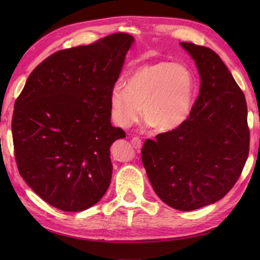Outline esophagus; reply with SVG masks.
I'll return each mask as SVG.
<instances>
[{"instance_id":"obj_1","label":"esophagus","mask_w":260,"mask_h":260,"mask_svg":"<svg viewBox=\"0 0 260 260\" xmlns=\"http://www.w3.org/2000/svg\"><path fill=\"white\" fill-rule=\"evenodd\" d=\"M131 143H132V145L134 146V148H136V150H140V148H142V141H141V139H139V137H133V139L131 140Z\"/></svg>"}]
</instances>
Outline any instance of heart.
I'll return each instance as SVG.
<instances>
[{"mask_svg":"<svg viewBox=\"0 0 260 260\" xmlns=\"http://www.w3.org/2000/svg\"><path fill=\"white\" fill-rule=\"evenodd\" d=\"M196 80L183 63L157 62L142 66L113 88L109 112L114 124L129 128L143 114L157 132L179 128L189 118L194 102ZM142 109L141 110L140 108Z\"/></svg>","mask_w":260,"mask_h":260,"instance_id":"heart-1","label":"heart"}]
</instances>
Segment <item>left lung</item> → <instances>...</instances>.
<instances>
[{"label":"left lung","mask_w":260,"mask_h":260,"mask_svg":"<svg viewBox=\"0 0 260 260\" xmlns=\"http://www.w3.org/2000/svg\"><path fill=\"white\" fill-rule=\"evenodd\" d=\"M180 46L194 60L200 91L183 125L145 141L142 162L157 197L191 211L235 185L249 153V128L244 92L218 54L194 43Z\"/></svg>","instance_id":"8db88e82"}]
</instances>
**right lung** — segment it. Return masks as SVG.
<instances>
[{
	"label": "right lung",
	"instance_id": "1",
	"mask_svg": "<svg viewBox=\"0 0 260 260\" xmlns=\"http://www.w3.org/2000/svg\"><path fill=\"white\" fill-rule=\"evenodd\" d=\"M133 43L132 36L115 33L53 53L32 71L16 99L19 172L54 208L84 211L108 189L110 146L126 137L110 123L109 96Z\"/></svg>",
	"mask_w": 260,
	"mask_h": 260
}]
</instances>
